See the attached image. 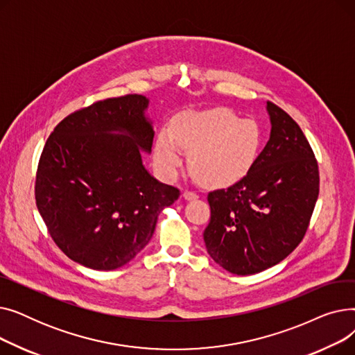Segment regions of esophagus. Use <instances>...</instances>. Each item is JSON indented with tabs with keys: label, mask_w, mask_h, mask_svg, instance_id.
I'll return each mask as SVG.
<instances>
[{
	"label": "esophagus",
	"mask_w": 355,
	"mask_h": 355,
	"mask_svg": "<svg viewBox=\"0 0 355 355\" xmlns=\"http://www.w3.org/2000/svg\"><path fill=\"white\" fill-rule=\"evenodd\" d=\"M182 197H184L185 200H194V198H198V194L194 193V191H190V190H185V191L182 193Z\"/></svg>",
	"instance_id": "1"
}]
</instances>
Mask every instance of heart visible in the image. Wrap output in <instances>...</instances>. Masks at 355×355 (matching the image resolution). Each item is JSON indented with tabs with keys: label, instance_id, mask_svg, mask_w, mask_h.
Returning a JSON list of instances; mask_svg holds the SVG:
<instances>
[{
	"label": "heart",
	"instance_id": "heart-1",
	"mask_svg": "<svg viewBox=\"0 0 355 355\" xmlns=\"http://www.w3.org/2000/svg\"><path fill=\"white\" fill-rule=\"evenodd\" d=\"M262 145V130L254 121L216 107L178 116L171 134H159L155 151L166 173L174 171L181 161L180 146L190 151L189 164L194 175L210 184H229L248 174Z\"/></svg>",
	"mask_w": 355,
	"mask_h": 355
}]
</instances>
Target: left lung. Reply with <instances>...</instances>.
<instances>
[{"instance_id": "8db88e82", "label": "left lung", "mask_w": 355, "mask_h": 355, "mask_svg": "<svg viewBox=\"0 0 355 355\" xmlns=\"http://www.w3.org/2000/svg\"><path fill=\"white\" fill-rule=\"evenodd\" d=\"M270 138L248 174L227 190L209 193L207 253L234 275L277 265L301 243L320 194L312 148L288 114L266 103Z\"/></svg>"}]
</instances>
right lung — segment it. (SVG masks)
Wrapping results in <instances>:
<instances>
[{"mask_svg":"<svg viewBox=\"0 0 355 355\" xmlns=\"http://www.w3.org/2000/svg\"><path fill=\"white\" fill-rule=\"evenodd\" d=\"M149 101L126 95L73 112L54 128L39 161L35 204L60 250L86 268L114 270L151 240L180 190L146 171Z\"/></svg>","mask_w":355,"mask_h":355,"instance_id":"right-lung-1","label":"right lung"}]
</instances>
